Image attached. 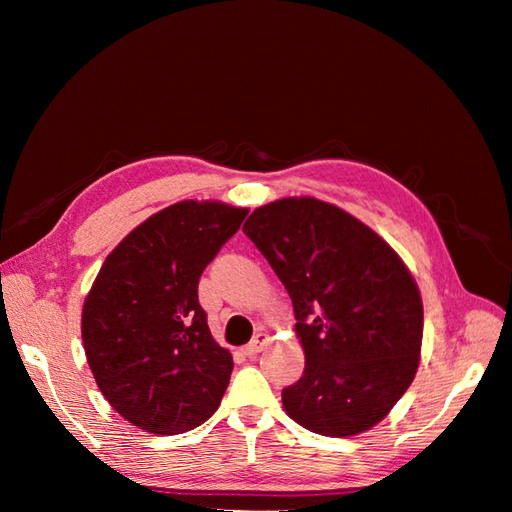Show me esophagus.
Returning <instances> with one entry per match:
<instances>
[{
    "label": "esophagus",
    "mask_w": 512,
    "mask_h": 512,
    "mask_svg": "<svg viewBox=\"0 0 512 512\" xmlns=\"http://www.w3.org/2000/svg\"><path fill=\"white\" fill-rule=\"evenodd\" d=\"M269 339H271V337H269V333L260 329V331L254 335L252 342L245 346V350H243V352H245L247 356H256V354H258L262 348H265V346L269 344Z\"/></svg>",
    "instance_id": "34e87169"
}]
</instances>
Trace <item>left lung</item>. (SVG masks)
Here are the masks:
<instances>
[{
  "label": "left lung",
  "instance_id": "left-lung-1",
  "mask_svg": "<svg viewBox=\"0 0 512 512\" xmlns=\"http://www.w3.org/2000/svg\"><path fill=\"white\" fill-rule=\"evenodd\" d=\"M243 232L286 286L305 352L284 410L320 436L378 425L421 361L423 301L404 260L354 215L318 198L258 207Z\"/></svg>",
  "mask_w": 512,
  "mask_h": 512
}]
</instances>
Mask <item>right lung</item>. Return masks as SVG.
Wrapping results in <instances>:
<instances>
[{
    "label": "right lung",
    "mask_w": 512,
    "mask_h": 512,
    "mask_svg": "<svg viewBox=\"0 0 512 512\" xmlns=\"http://www.w3.org/2000/svg\"><path fill=\"white\" fill-rule=\"evenodd\" d=\"M245 215L181 200L106 256L83 305V346L98 389L138 429L173 436L220 408L232 354L211 337L198 280Z\"/></svg>",
    "instance_id": "right-lung-1"
}]
</instances>
